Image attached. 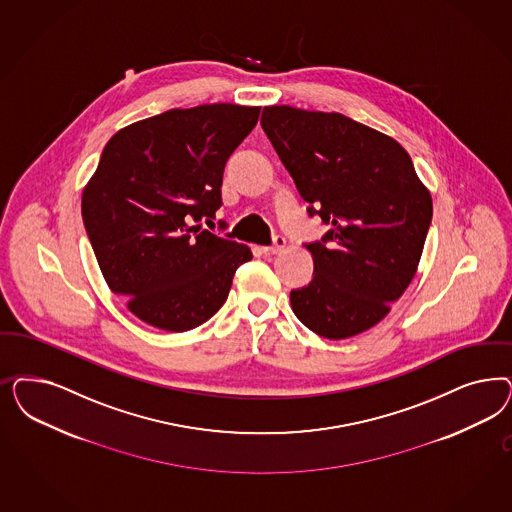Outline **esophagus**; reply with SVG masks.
Segmentation results:
<instances>
[{
  "instance_id": "obj_1",
  "label": "esophagus",
  "mask_w": 512,
  "mask_h": 512,
  "mask_svg": "<svg viewBox=\"0 0 512 512\" xmlns=\"http://www.w3.org/2000/svg\"><path fill=\"white\" fill-rule=\"evenodd\" d=\"M286 247V239L284 237H275V241H273V245H269V247H264V254H279Z\"/></svg>"
}]
</instances>
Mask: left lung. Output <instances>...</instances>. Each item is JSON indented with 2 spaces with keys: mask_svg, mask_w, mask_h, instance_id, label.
<instances>
[{
  "mask_svg": "<svg viewBox=\"0 0 512 512\" xmlns=\"http://www.w3.org/2000/svg\"><path fill=\"white\" fill-rule=\"evenodd\" d=\"M262 128L309 215L331 224L307 245L314 277L290 292L292 311L333 341L377 326L413 281L433 215L411 156L341 113L269 105Z\"/></svg>",
  "mask_w": 512,
  "mask_h": 512,
  "instance_id": "8db88e82",
  "label": "left lung"
}]
</instances>
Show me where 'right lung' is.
<instances>
[{"instance_id": "add662e5", "label": "right lung", "mask_w": 512, "mask_h": 512, "mask_svg": "<svg viewBox=\"0 0 512 512\" xmlns=\"http://www.w3.org/2000/svg\"><path fill=\"white\" fill-rule=\"evenodd\" d=\"M262 107L171 109L118 130L83 190V220L103 279L158 330L207 322L230 294L247 245L201 228L222 205L231 152Z\"/></svg>"}]
</instances>
